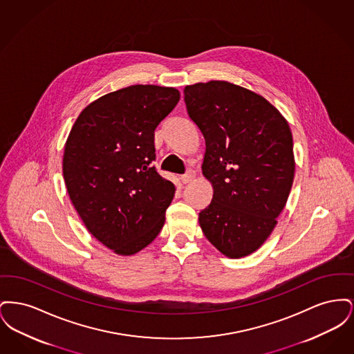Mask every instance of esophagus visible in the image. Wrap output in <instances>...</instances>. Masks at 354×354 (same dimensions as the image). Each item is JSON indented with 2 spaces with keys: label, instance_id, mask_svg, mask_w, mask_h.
I'll return each instance as SVG.
<instances>
[{
  "label": "esophagus",
  "instance_id": "1",
  "mask_svg": "<svg viewBox=\"0 0 354 354\" xmlns=\"http://www.w3.org/2000/svg\"><path fill=\"white\" fill-rule=\"evenodd\" d=\"M194 178H195V172H194L192 169H188V171L185 172V175H182L180 180H182V183H183V185H187V183H189Z\"/></svg>",
  "mask_w": 354,
  "mask_h": 354
}]
</instances>
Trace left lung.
I'll use <instances>...</instances> for the list:
<instances>
[{
  "instance_id": "1",
  "label": "left lung",
  "mask_w": 354,
  "mask_h": 354,
  "mask_svg": "<svg viewBox=\"0 0 354 354\" xmlns=\"http://www.w3.org/2000/svg\"><path fill=\"white\" fill-rule=\"evenodd\" d=\"M202 131V171L214 196L199 214L203 234L231 259L257 251L277 224L295 176L286 119L264 97L227 81L185 86Z\"/></svg>"
}]
</instances>
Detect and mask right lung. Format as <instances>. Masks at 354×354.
Instances as JSON below:
<instances>
[{"label":"right lung","instance_id":"right-lung-1","mask_svg":"<svg viewBox=\"0 0 354 354\" xmlns=\"http://www.w3.org/2000/svg\"><path fill=\"white\" fill-rule=\"evenodd\" d=\"M179 100L174 87L129 86L84 107L68 134L70 201L88 232L122 256L147 247L165 224L175 185L151 166L153 131Z\"/></svg>","mask_w":354,"mask_h":354}]
</instances>
